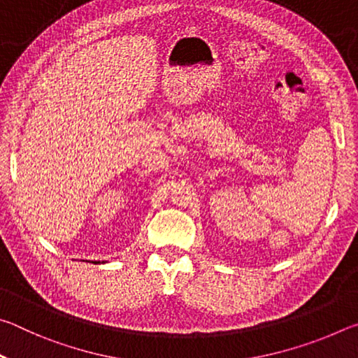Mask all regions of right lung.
<instances>
[{"mask_svg": "<svg viewBox=\"0 0 358 358\" xmlns=\"http://www.w3.org/2000/svg\"><path fill=\"white\" fill-rule=\"evenodd\" d=\"M94 264H106V262H104V260H102V262H101V260H94Z\"/></svg>", "mask_w": 358, "mask_h": 358, "instance_id": "right-lung-1", "label": "right lung"}]
</instances>
